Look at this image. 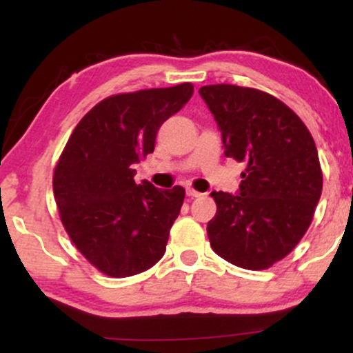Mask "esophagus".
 <instances>
[{
    "label": "esophagus",
    "mask_w": 353,
    "mask_h": 353,
    "mask_svg": "<svg viewBox=\"0 0 353 353\" xmlns=\"http://www.w3.org/2000/svg\"><path fill=\"white\" fill-rule=\"evenodd\" d=\"M185 194H188L189 197H201V196H202L201 192H197V190H194L192 188H188V189H185Z\"/></svg>",
    "instance_id": "esophagus-1"
}]
</instances>
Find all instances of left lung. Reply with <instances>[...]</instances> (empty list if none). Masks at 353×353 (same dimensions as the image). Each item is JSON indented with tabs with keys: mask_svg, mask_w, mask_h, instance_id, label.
Listing matches in <instances>:
<instances>
[{
	"mask_svg": "<svg viewBox=\"0 0 353 353\" xmlns=\"http://www.w3.org/2000/svg\"><path fill=\"white\" fill-rule=\"evenodd\" d=\"M199 94L225 156L247 164L237 194H210L217 204L210 245L242 269H269L299 244L322 194L314 137L292 109L259 89L212 84Z\"/></svg>",
	"mask_w": 353,
	"mask_h": 353,
	"instance_id": "left-lung-1",
	"label": "left lung"
}]
</instances>
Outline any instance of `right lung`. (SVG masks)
<instances>
[{
  "label": "right lung",
  "mask_w": 353,
  "mask_h": 353,
  "mask_svg": "<svg viewBox=\"0 0 353 353\" xmlns=\"http://www.w3.org/2000/svg\"><path fill=\"white\" fill-rule=\"evenodd\" d=\"M190 83L111 96L76 125L52 176L61 222L78 250L109 277L151 269L165 252L185 190L136 184L164 121L192 96Z\"/></svg>",
  "instance_id": "add662e5"
}]
</instances>
